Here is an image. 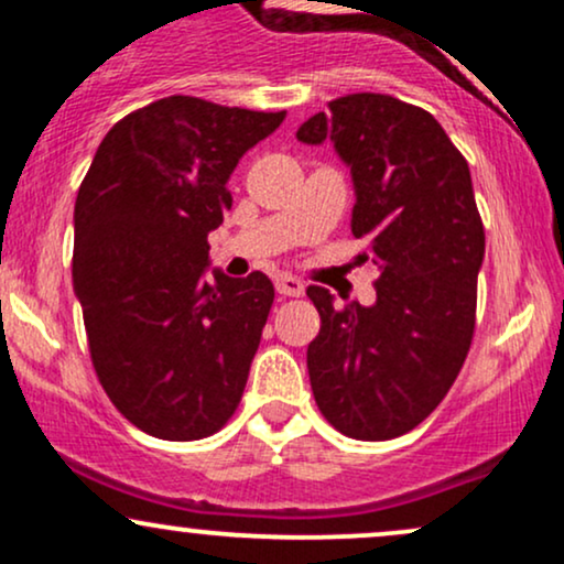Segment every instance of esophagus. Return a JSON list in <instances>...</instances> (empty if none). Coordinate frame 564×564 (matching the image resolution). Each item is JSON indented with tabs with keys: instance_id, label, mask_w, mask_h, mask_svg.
<instances>
[{
	"instance_id": "34e87169",
	"label": "esophagus",
	"mask_w": 564,
	"mask_h": 564,
	"mask_svg": "<svg viewBox=\"0 0 564 564\" xmlns=\"http://www.w3.org/2000/svg\"><path fill=\"white\" fill-rule=\"evenodd\" d=\"M275 289H278V294H283V296H302L304 294V283L296 275H289V273L275 275Z\"/></svg>"
}]
</instances>
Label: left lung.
I'll list each match as a JSON object with an SVG mask.
<instances>
[{
	"mask_svg": "<svg viewBox=\"0 0 564 564\" xmlns=\"http://www.w3.org/2000/svg\"><path fill=\"white\" fill-rule=\"evenodd\" d=\"M296 138L332 140L349 166L352 236L379 268L371 307L307 289L321 315L307 347L315 403L341 435L400 437L448 394L475 336L485 230L469 164L435 116L392 95L336 97Z\"/></svg>",
	"mask_w": 564,
	"mask_h": 564,
	"instance_id": "8db88e82",
	"label": "left lung"
}]
</instances>
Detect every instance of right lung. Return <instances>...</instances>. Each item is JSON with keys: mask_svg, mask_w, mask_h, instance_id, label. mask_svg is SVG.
<instances>
[{"mask_svg": "<svg viewBox=\"0 0 564 564\" xmlns=\"http://www.w3.org/2000/svg\"><path fill=\"white\" fill-rule=\"evenodd\" d=\"M286 111L161 97L116 121L74 209V289L111 403L159 440L215 435L236 413L273 307L254 270L206 281L209 232L238 159Z\"/></svg>", "mask_w": 564, "mask_h": 564, "instance_id": "add662e5", "label": "right lung"}]
</instances>
